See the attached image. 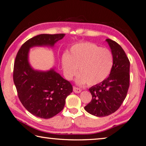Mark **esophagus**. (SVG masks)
I'll use <instances>...</instances> for the list:
<instances>
[{
    "label": "esophagus",
    "instance_id": "esophagus-1",
    "mask_svg": "<svg viewBox=\"0 0 146 146\" xmlns=\"http://www.w3.org/2000/svg\"><path fill=\"white\" fill-rule=\"evenodd\" d=\"M73 91L75 92V93H80L82 91V90L80 88H78L76 87H73Z\"/></svg>",
    "mask_w": 146,
    "mask_h": 146
}]
</instances>
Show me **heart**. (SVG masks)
Returning a JSON list of instances; mask_svg holds the SVG:
<instances>
[{
    "label": "heart",
    "instance_id": "b5f03b06",
    "mask_svg": "<svg viewBox=\"0 0 146 146\" xmlns=\"http://www.w3.org/2000/svg\"><path fill=\"white\" fill-rule=\"evenodd\" d=\"M62 66L66 79L72 78L78 68L80 75L76 78V83L95 86L110 75L113 66V56L108 49L84 42L71 47L69 54L64 53L62 55Z\"/></svg>",
    "mask_w": 146,
    "mask_h": 146
}]
</instances>
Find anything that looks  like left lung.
Instances as JSON below:
<instances>
[{"mask_svg": "<svg viewBox=\"0 0 146 146\" xmlns=\"http://www.w3.org/2000/svg\"><path fill=\"white\" fill-rule=\"evenodd\" d=\"M113 56V66L108 77L89 90L92 100L84 107L87 112L105 117L115 112L125 99L129 86V60L124 50L115 41L107 39Z\"/></svg>", "mask_w": 146, "mask_h": 146, "instance_id": "left-lung-1", "label": "left lung"}]
</instances>
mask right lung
<instances>
[{
	"label": "right lung",
	"instance_id": "1",
	"mask_svg": "<svg viewBox=\"0 0 146 146\" xmlns=\"http://www.w3.org/2000/svg\"><path fill=\"white\" fill-rule=\"evenodd\" d=\"M64 34H39L22 44L15 58L13 81L19 100L32 114L49 119L61 112L66 98L73 91L70 82L54 68L47 71L34 70L29 62V52L36 46L53 47Z\"/></svg>",
	"mask_w": 146,
	"mask_h": 146
}]
</instances>
